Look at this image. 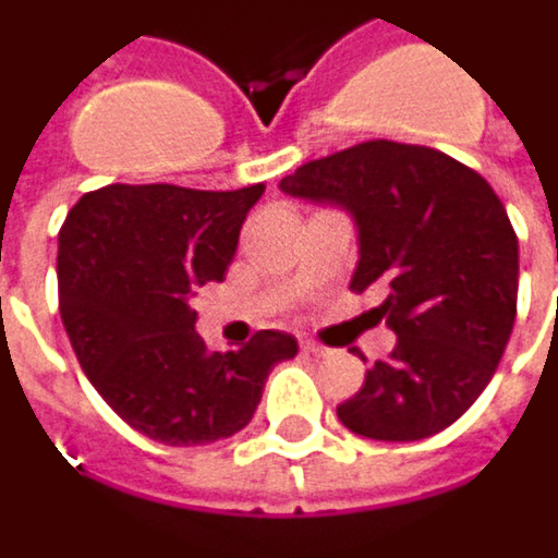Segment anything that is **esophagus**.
Masks as SVG:
<instances>
[{
	"label": "esophagus",
	"instance_id": "obj_1",
	"mask_svg": "<svg viewBox=\"0 0 558 558\" xmlns=\"http://www.w3.org/2000/svg\"><path fill=\"white\" fill-rule=\"evenodd\" d=\"M302 350H305V353H314V356H326V353H329V347H323L319 341H311V338L302 341Z\"/></svg>",
	"mask_w": 558,
	"mask_h": 558
}]
</instances>
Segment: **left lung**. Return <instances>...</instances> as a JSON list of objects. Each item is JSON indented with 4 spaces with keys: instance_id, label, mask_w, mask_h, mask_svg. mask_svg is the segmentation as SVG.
Masks as SVG:
<instances>
[{
    "instance_id": "obj_1",
    "label": "left lung",
    "mask_w": 558,
    "mask_h": 558,
    "mask_svg": "<svg viewBox=\"0 0 558 558\" xmlns=\"http://www.w3.org/2000/svg\"><path fill=\"white\" fill-rule=\"evenodd\" d=\"M280 190L350 211V290L380 283L374 314L399 335L338 420L374 441H420L456 423L493 380L517 319L520 251L496 190L435 147L387 138L311 159Z\"/></svg>"
}]
</instances>
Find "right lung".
<instances>
[{
  "mask_svg": "<svg viewBox=\"0 0 558 558\" xmlns=\"http://www.w3.org/2000/svg\"><path fill=\"white\" fill-rule=\"evenodd\" d=\"M263 193L111 184L81 196L62 223V326L108 408L154 441L196 447L241 432L268 372L299 353L275 329L239 350H208L190 307L198 287L223 280Z\"/></svg>",
  "mask_w": 558,
  "mask_h": 558,
  "instance_id": "add662e5",
  "label": "right lung"
}]
</instances>
